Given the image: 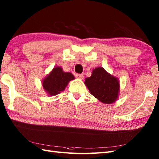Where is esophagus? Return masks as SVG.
I'll use <instances>...</instances> for the list:
<instances>
[{"label": "esophagus", "mask_w": 159, "mask_h": 159, "mask_svg": "<svg viewBox=\"0 0 159 159\" xmlns=\"http://www.w3.org/2000/svg\"><path fill=\"white\" fill-rule=\"evenodd\" d=\"M76 78L78 79H80V80H82L84 78V75L83 74H76Z\"/></svg>", "instance_id": "34e87169"}]
</instances>
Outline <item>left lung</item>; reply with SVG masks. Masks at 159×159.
<instances>
[{
  "label": "left lung",
  "instance_id": "obj_1",
  "mask_svg": "<svg viewBox=\"0 0 159 159\" xmlns=\"http://www.w3.org/2000/svg\"><path fill=\"white\" fill-rule=\"evenodd\" d=\"M84 83L91 94L103 103H112L118 98L119 82L117 78L111 75L103 68L94 69L91 76L86 78Z\"/></svg>",
  "mask_w": 159,
  "mask_h": 159
}]
</instances>
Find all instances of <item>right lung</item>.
Here are the masks:
<instances>
[{"label": "right lung", "instance_id": "right-lung-1", "mask_svg": "<svg viewBox=\"0 0 159 159\" xmlns=\"http://www.w3.org/2000/svg\"><path fill=\"white\" fill-rule=\"evenodd\" d=\"M74 76L69 72H64L61 67H56L42 81V86L50 95L53 96L63 91L70 81Z\"/></svg>", "mask_w": 159, "mask_h": 159}]
</instances>
